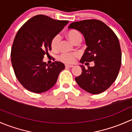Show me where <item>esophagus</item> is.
<instances>
[{
  "mask_svg": "<svg viewBox=\"0 0 132 132\" xmlns=\"http://www.w3.org/2000/svg\"><path fill=\"white\" fill-rule=\"evenodd\" d=\"M65 67H67V68H72V67H73V65H65Z\"/></svg>",
  "mask_w": 132,
  "mask_h": 132,
  "instance_id": "1",
  "label": "esophagus"
}]
</instances>
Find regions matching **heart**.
<instances>
[{"label": "heart", "instance_id": "heart-1", "mask_svg": "<svg viewBox=\"0 0 132 132\" xmlns=\"http://www.w3.org/2000/svg\"><path fill=\"white\" fill-rule=\"evenodd\" d=\"M67 37L74 44H76L77 42L82 40V35L77 30H70L67 32ZM60 42V37L59 35H56L53 37L51 40V46L53 50H56L59 46ZM78 56L77 53H62L60 55L59 60L66 64H72L74 63L76 59Z\"/></svg>", "mask_w": 132, "mask_h": 132}]
</instances>
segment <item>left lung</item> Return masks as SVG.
Masks as SVG:
<instances>
[{
  "label": "left lung",
  "mask_w": 132,
  "mask_h": 132,
  "mask_svg": "<svg viewBox=\"0 0 132 132\" xmlns=\"http://www.w3.org/2000/svg\"><path fill=\"white\" fill-rule=\"evenodd\" d=\"M85 37L86 46L80 62H94V67L81 65L82 73L75 78L78 85L92 94H99L108 89L116 79L121 64L119 42L114 32L100 20H86L70 24Z\"/></svg>",
  "instance_id": "left-lung-1"
}]
</instances>
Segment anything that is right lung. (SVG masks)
<instances>
[{"instance_id": "1", "label": "right lung", "mask_w": 132, "mask_h": 132, "mask_svg": "<svg viewBox=\"0 0 132 132\" xmlns=\"http://www.w3.org/2000/svg\"><path fill=\"white\" fill-rule=\"evenodd\" d=\"M68 23L39 14L18 31L11 52V63L16 78L27 90L43 93L55 85L64 64L55 61L48 65L43 59L51 50V39Z\"/></svg>"}]
</instances>
